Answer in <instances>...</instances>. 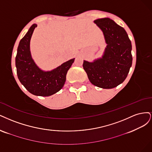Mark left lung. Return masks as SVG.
<instances>
[{
  "label": "left lung",
  "mask_w": 152,
  "mask_h": 152,
  "mask_svg": "<svg viewBox=\"0 0 152 152\" xmlns=\"http://www.w3.org/2000/svg\"><path fill=\"white\" fill-rule=\"evenodd\" d=\"M107 46L102 57L93 62L83 61V67L94 85L111 89L119 85L128 76L132 65L131 42L124 29L110 18L97 19Z\"/></svg>",
  "instance_id": "1"
}]
</instances>
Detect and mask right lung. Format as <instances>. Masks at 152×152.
<instances>
[{
	"label": "right lung",
	"instance_id": "obj_1",
	"mask_svg": "<svg viewBox=\"0 0 152 152\" xmlns=\"http://www.w3.org/2000/svg\"><path fill=\"white\" fill-rule=\"evenodd\" d=\"M37 24H33L19 42L16 57V67L19 81L31 94L48 96L60 91L65 84L66 75L75 58L51 71H43L33 59L30 40Z\"/></svg>",
	"mask_w": 152,
	"mask_h": 152
}]
</instances>
